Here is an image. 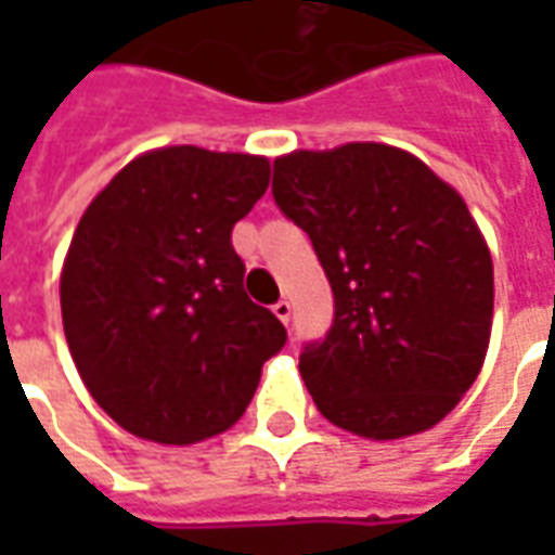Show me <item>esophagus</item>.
<instances>
[{
  "instance_id": "esophagus-1",
  "label": "esophagus",
  "mask_w": 555,
  "mask_h": 555,
  "mask_svg": "<svg viewBox=\"0 0 555 555\" xmlns=\"http://www.w3.org/2000/svg\"><path fill=\"white\" fill-rule=\"evenodd\" d=\"M273 314H276L279 321L282 324H288V318H291V302L288 300H279L276 306H273Z\"/></svg>"
}]
</instances>
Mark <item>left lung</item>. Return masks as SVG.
Returning <instances> with one entry per match:
<instances>
[{
    "label": "left lung",
    "mask_w": 555,
    "mask_h": 555,
    "mask_svg": "<svg viewBox=\"0 0 555 555\" xmlns=\"http://www.w3.org/2000/svg\"><path fill=\"white\" fill-rule=\"evenodd\" d=\"M273 198L336 300L300 357L321 416L365 440L434 428L476 384L493 324V261L461 193L404 147L348 142L276 157Z\"/></svg>",
    "instance_id": "1"
}]
</instances>
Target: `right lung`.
Masks as SVG:
<instances>
[{
	"label": "right lung",
	"mask_w": 555,
	"mask_h": 555,
	"mask_svg": "<svg viewBox=\"0 0 555 555\" xmlns=\"http://www.w3.org/2000/svg\"><path fill=\"white\" fill-rule=\"evenodd\" d=\"M270 159L166 145L91 198L62 264V324L91 398L142 440L193 446L253 401L285 326L243 294L231 229Z\"/></svg>",
	"instance_id": "obj_1"
}]
</instances>
